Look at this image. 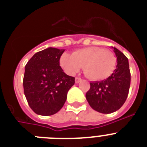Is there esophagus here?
<instances>
[{
	"label": "esophagus",
	"instance_id": "esophagus-1",
	"mask_svg": "<svg viewBox=\"0 0 147 147\" xmlns=\"http://www.w3.org/2000/svg\"><path fill=\"white\" fill-rule=\"evenodd\" d=\"M82 79L80 77H76V79H75V82H76V84H77V83H80Z\"/></svg>",
	"mask_w": 147,
	"mask_h": 147
}]
</instances>
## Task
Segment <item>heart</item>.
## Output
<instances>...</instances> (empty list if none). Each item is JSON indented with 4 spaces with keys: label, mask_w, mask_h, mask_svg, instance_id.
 Returning a JSON list of instances; mask_svg holds the SVG:
<instances>
[{
    "label": "heart",
    "mask_w": 147,
    "mask_h": 147,
    "mask_svg": "<svg viewBox=\"0 0 147 147\" xmlns=\"http://www.w3.org/2000/svg\"><path fill=\"white\" fill-rule=\"evenodd\" d=\"M59 64L68 74H74L84 66V72L90 80H103L113 73L116 58L109 51L92 46L76 51L72 55L64 54Z\"/></svg>",
    "instance_id": "1"
}]
</instances>
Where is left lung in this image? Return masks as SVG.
Segmentation results:
<instances>
[{"instance_id":"obj_1","label":"left lung","mask_w":147,"mask_h":147,"mask_svg":"<svg viewBox=\"0 0 147 147\" xmlns=\"http://www.w3.org/2000/svg\"><path fill=\"white\" fill-rule=\"evenodd\" d=\"M113 49L117 57L115 71L106 80L91 82L86 93L90 106L101 113H112L120 109L127 99L130 86L128 59L119 49Z\"/></svg>"}]
</instances>
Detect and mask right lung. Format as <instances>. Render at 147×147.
<instances>
[{"label":"right lung","instance_id":"add662e5","mask_svg":"<svg viewBox=\"0 0 147 147\" xmlns=\"http://www.w3.org/2000/svg\"><path fill=\"white\" fill-rule=\"evenodd\" d=\"M65 49L49 47L36 53L25 66L23 89L35 113L51 115L63 107L75 78L65 74L59 59Z\"/></svg>","mask_w":147,"mask_h":147}]
</instances>
